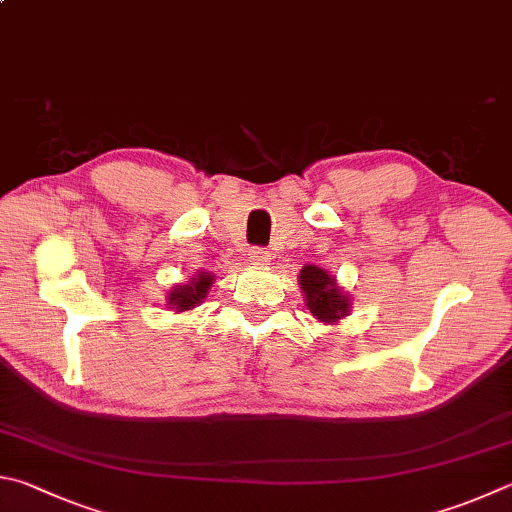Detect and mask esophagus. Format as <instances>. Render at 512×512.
I'll return each instance as SVG.
<instances>
[{
	"label": "esophagus",
	"instance_id": "1",
	"mask_svg": "<svg viewBox=\"0 0 512 512\" xmlns=\"http://www.w3.org/2000/svg\"><path fill=\"white\" fill-rule=\"evenodd\" d=\"M248 257L255 266H266L268 262H271V253H268L266 248H253V250H250Z\"/></svg>",
	"mask_w": 512,
	"mask_h": 512
}]
</instances>
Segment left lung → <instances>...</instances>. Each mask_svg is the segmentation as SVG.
I'll return each mask as SVG.
<instances>
[{
  "label": "left lung",
  "instance_id": "8db88e82",
  "mask_svg": "<svg viewBox=\"0 0 512 512\" xmlns=\"http://www.w3.org/2000/svg\"><path fill=\"white\" fill-rule=\"evenodd\" d=\"M297 282L304 295V306L318 322L338 324L351 313V295L338 286L336 275L324 268L315 264L302 266Z\"/></svg>",
  "mask_w": 512,
  "mask_h": 512
}]
</instances>
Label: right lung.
<instances>
[{
  "mask_svg": "<svg viewBox=\"0 0 512 512\" xmlns=\"http://www.w3.org/2000/svg\"><path fill=\"white\" fill-rule=\"evenodd\" d=\"M212 284H215V275L210 271H197L185 284L172 286V291L167 293V309L176 313H188L197 309L208 297Z\"/></svg>",
  "mask_w": 512,
  "mask_h": 512,
  "instance_id": "add662e5",
  "label": "right lung"
}]
</instances>
